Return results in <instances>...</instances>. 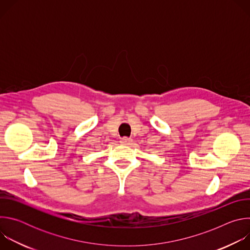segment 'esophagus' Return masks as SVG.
Here are the masks:
<instances>
[{
  "mask_svg": "<svg viewBox=\"0 0 250 250\" xmlns=\"http://www.w3.org/2000/svg\"><path fill=\"white\" fill-rule=\"evenodd\" d=\"M120 142H121V144H122L123 146H128V145H130V142H131V138L125 136V137L121 138Z\"/></svg>",
  "mask_w": 250,
  "mask_h": 250,
  "instance_id": "obj_1",
  "label": "esophagus"
}]
</instances>
